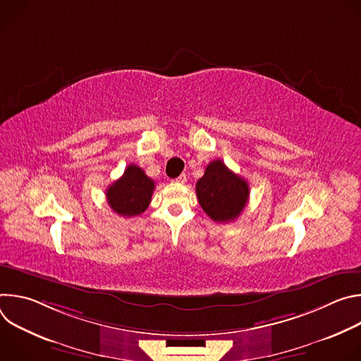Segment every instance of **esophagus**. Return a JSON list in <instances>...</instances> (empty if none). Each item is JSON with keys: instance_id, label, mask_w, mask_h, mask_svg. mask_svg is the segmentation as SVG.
<instances>
[{"instance_id": "esophagus-1", "label": "esophagus", "mask_w": 361, "mask_h": 361, "mask_svg": "<svg viewBox=\"0 0 361 361\" xmlns=\"http://www.w3.org/2000/svg\"><path fill=\"white\" fill-rule=\"evenodd\" d=\"M174 181H176V183H180V184H184V183L187 181V176H185V174H181V176L177 177Z\"/></svg>"}]
</instances>
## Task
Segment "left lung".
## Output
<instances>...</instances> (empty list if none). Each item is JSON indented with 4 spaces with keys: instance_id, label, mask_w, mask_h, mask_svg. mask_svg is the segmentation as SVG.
<instances>
[{
    "instance_id": "1",
    "label": "left lung",
    "mask_w": 361,
    "mask_h": 361,
    "mask_svg": "<svg viewBox=\"0 0 361 361\" xmlns=\"http://www.w3.org/2000/svg\"><path fill=\"white\" fill-rule=\"evenodd\" d=\"M195 191L201 209L217 223L235 220L250 195L247 181L233 173L221 160H214L207 166L195 184Z\"/></svg>"
}]
</instances>
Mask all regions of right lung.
I'll use <instances>...</instances> for the list:
<instances>
[{"instance_id":"obj_1","label":"right lung","mask_w":361,"mask_h":361,"mask_svg":"<svg viewBox=\"0 0 361 361\" xmlns=\"http://www.w3.org/2000/svg\"><path fill=\"white\" fill-rule=\"evenodd\" d=\"M154 181L147 177L142 169L130 164L124 174L107 188L109 205L118 216L134 217L144 213L151 201Z\"/></svg>"}]
</instances>
